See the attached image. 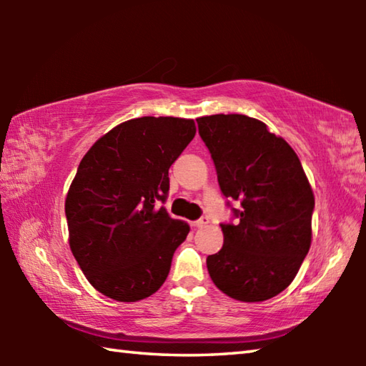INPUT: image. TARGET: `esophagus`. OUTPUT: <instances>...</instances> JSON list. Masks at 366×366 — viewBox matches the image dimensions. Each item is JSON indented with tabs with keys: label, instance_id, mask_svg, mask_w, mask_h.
<instances>
[{
	"label": "esophagus",
	"instance_id": "esophagus-1",
	"mask_svg": "<svg viewBox=\"0 0 366 366\" xmlns=\"http://www.w3.org/2000/svg\"><path fill=\"white\" fill-rule=\"evenodd\" d=\"M207 224H208V218H207V216H203V218L197 219L194 222V227H203V226H207Z\"/></svg>",
	"mask_w": 366,
	"mask_h": 366
}]
</instances>
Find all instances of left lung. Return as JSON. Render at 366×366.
Returning a JSON list of instances; mask_svg holds the SVG:
<instances>
[{
	"mask_svg": "<svg viewBox=\"0 0 366 366\" xmlns=\"http://www.w3.org/2000/svg\"><path fill=\"white\" fill-rule=\"evenodd\" d=\"M221 192L240 202L237 224H221L224 244L207 258L221 292L263 302L282 292L312 245L315 195L297 153L264 122L245 114L197 119Z\"/></svg>",
	"mask_w": 366,
	"mask_h": 366,
	"instance_id": "8db88e82",
	"label": "left lung"
}]
</instances>
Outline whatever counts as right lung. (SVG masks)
Listing matches in <instances>:
<instances>
[{
	"label": "right lung",
	"mask_w": 366,
	"mask_h": 366,
	"mask_svg": "<svg viewBox=\"0 0 366 366\" xmlns=\"http://www.w3.org/2000/svg\"><path fill=\"white\" fill-rule=\"evenodd\" d=\"M194 119L144 116L121 122L80 161L66 195L69 247L89 282L117 302L153 295L190 231L159 202Z\"/></svg>",
	"instance_id": "add662e5"
}]
</instances>
